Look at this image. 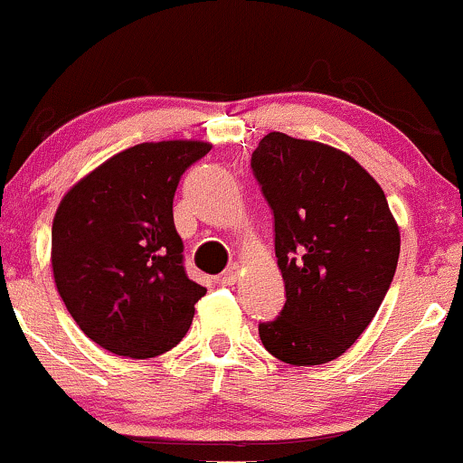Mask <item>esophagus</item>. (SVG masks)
<instances>
[{
	"mask_svg": "<svg viewBox=\"0 0 463 463\" xmlns=\"http://www.w3.org/2000/svg\"><path fill=\"white\" fill-rule=\"evenodd\" d=\"M238 282V267H230L225 273L221 275L222 287H232V284Z\"/></svg>",
	"mask_w": 463,
	"mask_h": 463,
	"instance_id": "34e87169",
	"label": "esophagus"
}]
</instances>
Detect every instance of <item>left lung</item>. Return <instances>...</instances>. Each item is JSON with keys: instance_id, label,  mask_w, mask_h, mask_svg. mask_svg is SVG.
<instances>
[{"instance_id": "8db88e82", "label": "left lung", "mask_w": 463, "mask_h": 463, "mask_svg": "<svg viewBox=\"0 0 463 463\" xmlns=\"http://www.w3.org/2000/svg\"><path fill=\"white\" fill-rule=\"evenodd\" d=\"M251 168L275 218L287 304L260 324L262 345L290 365L339 358L385 299L400 232L385 192L356 159L321 142L269 133Z\"/></svg>"}]
</instances>
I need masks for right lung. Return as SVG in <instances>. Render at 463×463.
<instances>
[{
    "label": "right lung",
    "mask_w": 463,
    "mask_h": 463,
    "mask_svg": "<svg viewBox=\"0 0 463 463\" xmlns=\"http://www.w3.org/2000/svg\"><path fill=\"white\" fill-rule=\"evenodd\" d=\"M192 139L146 142L82 176L52 222V271L78 328L118 356L153 358L188 332L205 295L184 269L173 199L210 153Z\"/></svg>",
    "instance_id": "1"
}]
</instances>
